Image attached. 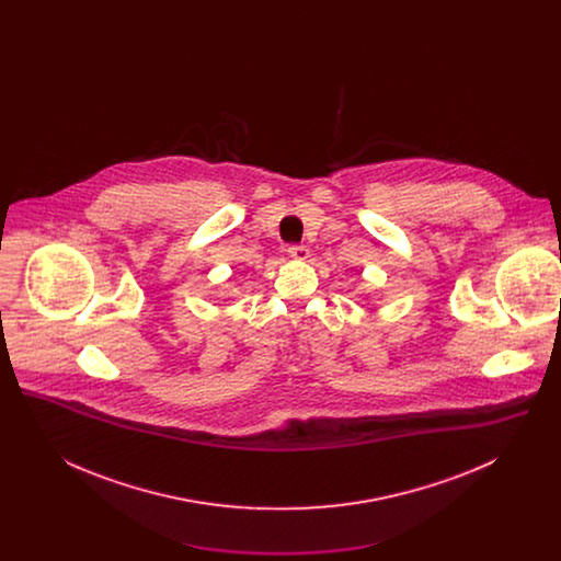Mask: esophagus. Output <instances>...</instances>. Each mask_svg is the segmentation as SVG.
Segmentation results:
<instances>
[{"label":"esophagus","instance_id":"esophagus-1","mask_svg":"<svg viewBox=\"0 0 561 561\" xmlns=\"http://www.w3.org/2000/svg\"><path fill=\"white\" fill-rule=\"evenodd\" d=\"M309 254H311V252H309V248H307V245H296V243H294V245H288V256H290V259H296V261H307V259H309Z\"/></svg>","mask_w":561,"mask_h":561}]
</instances>
